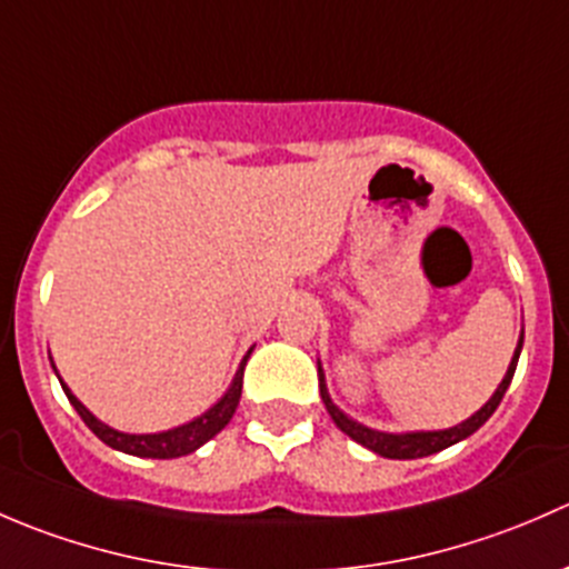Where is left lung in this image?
I'll return each instance as SVG.
<instances>
[{
	"mask_svg": "<svg viewBox=\"0 0 569 569\" xmlns=\"http://www.w3.org/2000/svg\"><path fill=\"white\" fill-rule=\"evenodd\" d=\"M520 349H523V330H520L518 347H515V355H512V363H509L507 375H503L501 386L496 388V393H492L490 399H487L485 405L473 412V416L465 418L462 423H457V427H449V429H432V432H380V429H371V427H366V423L355 421V418H349L347 412L338 410L336 401L330 399L321 363H319V393H321V401H325L327 412H330V418L336 421V427L341 429L343 435H349L355 443L366 446V449H371L375 455H380V457H388V460H418V457L438 455V451L449 449V446L470 438V435H473L476 429H479L481 423H485L487 418L496 412V407L501 405L503 393H507L509 382H512L515 369H518Z\"/></svg>",
	"mask_w": 569,
	"mask_h": 569,
	"instance_id": "8db88e82",
	"label": "left lung"
}]
</instances>
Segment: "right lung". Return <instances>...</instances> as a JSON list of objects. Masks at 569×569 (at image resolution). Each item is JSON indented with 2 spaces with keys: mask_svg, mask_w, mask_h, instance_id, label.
Returning a JSON list of instances; mask_svg holds the SVG:
<instances>
[{
  "mask_svg": "<svg viewBox=\"0 0 569 569\" xmlns=\"http://www.w3.org/2000/svg\"><path fill=\"white\" fill-rule=\"evenodd\" d=\"M250 352H252V349H250ZM250 352L244 355V360L239 363V369H237V375H233V382L228 386V391L222 393L220 399H217L214 405L209 407V410L200 412V416L192 418V421L181 423V427L164 429V432H151V435L120 432V429H112L109 423L99 421V418H96L93 412H90L88 407H84L82 401H79L77 396L71 393V388H68L66 382L60 380L54 363H51V369H54L57 380H60L62 391H66L68 401L73 405V410L82 416V421L88 423L90 429H93L96 438L104 440L109 449L123 451V455H131V457H151V460H176V457H187V455H192V451H198L200 446L209 443V440L214 438L217 432H222V429L228 427V421H231L233 412H237L239 399H242V377H244V363H248Z\"/></svg>",
  "mask_w": 569,
  "mask_h": 569,
  "instance_id": "obj_1",
  "label": "right lung"
}]
</instances>
